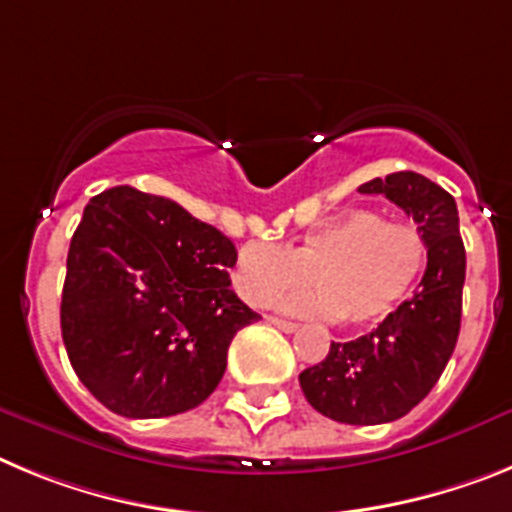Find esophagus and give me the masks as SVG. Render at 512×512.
<instances>
[{"mask_svg": "<svg viewBox=\"0 0 512 512\" xmlns=\"http://www.w3.org/2000/svg\"><path fill=\"white\" fill-rule=\"evenodd\" d=\"M268 322L273 324V327H278V330H283V332H296V330H299V324H296V322H288V319L268 317Z\"/></svg>", "mask_w": 512, "mask_h": 512, "instance_id": "34e87169", "label": "esophagus"}]
</instances>
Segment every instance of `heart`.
<instances>
[{
  "mask_svg": "<svg viewBox=\"0 0 512 512\" xmlns=\"http://www.w3.org/2000/svg\"><path fill=\"white\" fill-rule=\"evenodd\" d=\"M428 255V239L417 226L358 208L306 231L291 250L270 242L242 244L231 281L252 306H268L275 296L314 283L317 293L291 296L278 306L366 327L389 317L410 296Z\"/></svg>",
  "mask_w": 512,
  "mask_h": 512,
  "instance_id": "1",
  "label": "heart"
}]
</instances>
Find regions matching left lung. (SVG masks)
I'll list each match as a JSON object with an SVG mask.
<instances>
[{"instance_id":"left-lung-1","label":"left lung","mask_w":512,"mask_h":512,"mask_svg":"<svg viewBox=\"0 0 512 512\" xmlns=\"http://www.w3.org/2000/svg\"><path fill=\"white\" fill-rule=\"evenodd\" d=\"M358 193L386 195L425 234L428 268L410 301L368 335L332 342L317 366L301 371L306 402L345 425H381L428 397L451 358L461 327L466 252L453 195L417 172L376 177Z\"/></svg>"}]
</instances>
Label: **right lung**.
<instances>
[{"label": "right lung", "mask_w": 512, "mask_h": 512, "mask_svg": "<svg viewBox=\"0 0 512 512\" xmlns=\"http://www.w3.org/2000/svg\"><path fill=\"white\" fill-rule=\"evenodd\" d=\"M237 250L180 203L118 185L95 195L66 257L61 337L110 412L170 417L206 402L260 314L231 291Z\"/></svg>", "instance_id": "1"}]
</instances>
